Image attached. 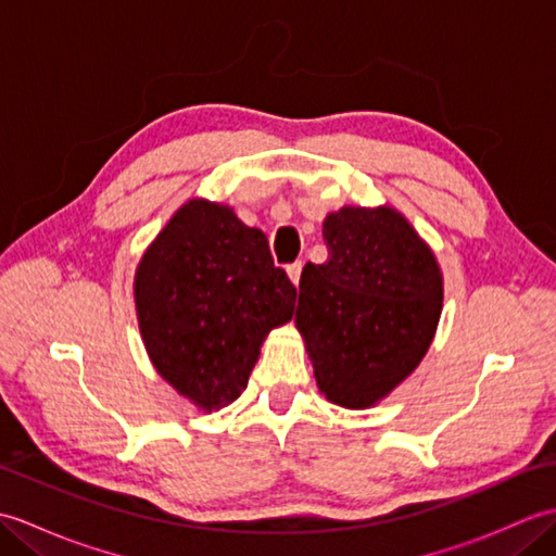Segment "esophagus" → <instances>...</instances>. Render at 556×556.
<instances>
[{"label": "esophagus", "instance_id": "1", "mask_svg": "<svg viewBox=\"0 0 556 556\" xmlns=\"http://www.w3.org/2000/svg\"><path fill=\"white\" fill-rule=\"evenodd\" d=\"M287 271H289V279L293 281V285L299 287V281H301V271H303V263H301V260H296V263H291V265L287 267Z\"/></svg>", "mask_w": 556, "mask_h": 556}]
</instances>
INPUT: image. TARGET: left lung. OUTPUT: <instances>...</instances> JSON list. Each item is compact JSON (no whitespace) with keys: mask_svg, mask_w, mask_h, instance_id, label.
Listing matches in <instances>:
<instances>
[{"mask_svg":"<svg viewBox=\"0 0 556 556\" xmlns=\"http://www.w3.org/2000/svg\"><path fill=\"white\" fill-rule=\"evenodd\" d=\"M329 257L301 275L296 323L329 401L365 408L428 351L442 311L432 251L392 207H341L323 224Z\"/></svg>","mask_w":556,"mask_h":556,"instance_id":"8db88e82","label":"left lung"}]
</instances>
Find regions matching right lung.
I'll return each mask as SVG.
<instances>
[{
  "mask_svg": "<svg viewBox=\"0 0 556 556\" xmlns=\"http://www.w3.org/2000/svg\"><path fill=\"white\" fill-rule=\"evenodd\" d=\"M296 296L267 236L205 200L176 212L136 271L150 358L176 392L205 410L241 396L260 344L291 320Z\"/></svg>",
  "mask_w": 556,
  "mask_h": 556,
  "instance_id": "add662e5",
  "label": "right lung"
}]
</instances>
